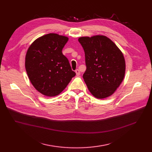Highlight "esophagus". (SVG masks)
Instances as JSON below:
<instances>
[{
  "instance_id": "esophagus-1",
  "label": "esophagus",
  "mask_w": 152,
  "mask_h": 152,
  "mask_svg": "<svg viewBox=\"0 0 152 152\" xmlns=\"http://www.w3.org/2000/svg\"><path fill=\"white\" fill-rule=\"evenodd\" d=\"M75 73L77 74V75H79L80 74V70H79V69H76L75 70Z\"/></svg>"
}]
</instances>
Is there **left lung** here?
Instances as JSON below:
<instances>
[{
    "label": "left lung",
    "mask_w": 152,
    "mask_h": 152,
    "mask_svg": "<svg viewBox=\"0 0 152 152\" xmlns=\"http://www.w3.org/2000/svg\"><path fill=\"white\" fill-rule=\"evenodd\" d=\"M78 41L85 52L86 69L83 78L89 91L99 99L111 96L124 77L123 54L105 36L80 37Z\"/></svg>",
    "instance_id": "8db88e82"
}]
</instances>
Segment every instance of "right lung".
<instances>
[{
	"mask_svg": "<svg viewBox=\"0 0 152 152\" xmlns=\"http://www.w3.org/2000/svg\"><path fill=\"white\" fill-rule=\"evenodd\" d=\"M69 38L49 33L36 39L25 57V69L34 87L47 96L58 95L76 74L62 49Z\"/></svg>",
	"mask_w": 152,
	"mask_h": 152,
	"instance_id": "1",
	"label": "right lung"
}]
</instances>
